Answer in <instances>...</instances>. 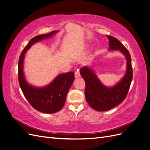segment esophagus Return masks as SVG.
Listing matches in <instances>:
<instances>
[{
    "label": "esophagus",
    "mask_w": 150,
    "mask_h": 150,
    "mask_svg": "<svg viewBox=\"0 0 150 150\" xmlns=\"http://www.w3.org/2000/svg\"><path fill=\"white\" fill-rule=\"evenodd\" d=\"M75 78H79V77H81V74H80V72H79V71H78V69L77 70V71H76V72H75Z\"/></svg>",
    "instance_id": "esophagus-1"
}]
</instances>
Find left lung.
Returning a JSON list of instances; mask_svg holds the SVG:
<instances>
[{
    "label": "left lung",
    "instance_id": "8db88e82",
    "mask_svg": "<svg viewBox=\"0 0 150 150\" xmlns=\"http://www.w3.org/2000/svg\"><path fill=\"white\" fill-rule=\"evenodd\" d=\"M110 50H120L126 59V72L120 82L115 86H104L91 68L84 66L80 74L85 83V97L89 105L94 110L105 111L117 106L126 98L133 79V68L129 51L116 38L107 35Z\"/></svg>",
    "mask_w": 150,
    "mask_h": 150
}]
</instances>
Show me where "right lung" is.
<instances>
[{"mask_svg":"<svg viewBox=\"0 0 150 150\" xmlns=\"http://www.w3.org/2000/svg\"><path fill=\"white\" fill-rule=\"evenodd\" d=\"M57 32L58 30H54L49 34L39 35L31 39L22 51L18 64V79L25 98L35 110L48 114L59 111L64 106L67 93L74 81V72L61 74L49 85L42 88H36L29 84L24 78V58L27 51L34 44L51 37Z\"/></svg>","mask_w":150,"mask_h":150,"instance_id":"add662e5","label":"right lung"}]
</instances>
